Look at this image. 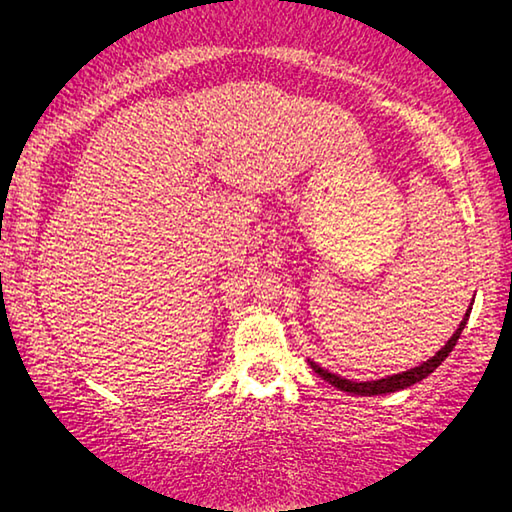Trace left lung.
Segmentation results:
<instances>
[{
    "label": "left lung",
    "instance_id": "left-lung-1",
    "mask_svg": "<svg viewBox=\"0 0 512 512\" xmlns=\"http://www.w3.org/2000/svg\"><path fill=\"white\" fill-rule=\"evenodd\" d=\"M470 311H472V307L467 309L465 318L461 320V325H458V329L454 332L452 339H449V341L445 343V348H440V350L436 352V357H431L429 361L420 363L418 368H411V370H406V372H400V375H393V377H386V379H377V381H350V379H343V377H339V375H334V372L323 370L320 366H316L314 361H309V363H311V368H314V372H318L320 377L327 379L329 384L339 388V391H345V393H352V395H386V393L402 391V388H409V386H413V384H418V381H422L424 377H429L431 372L436 370V368L440 366V363H443V361L449 357V352L454 350L456 341L461 339V332H463V327L467 325V318H470Z\"/></svg>",
    "mask_w": 512,
    "mask_h": 512
}]
</instances>
